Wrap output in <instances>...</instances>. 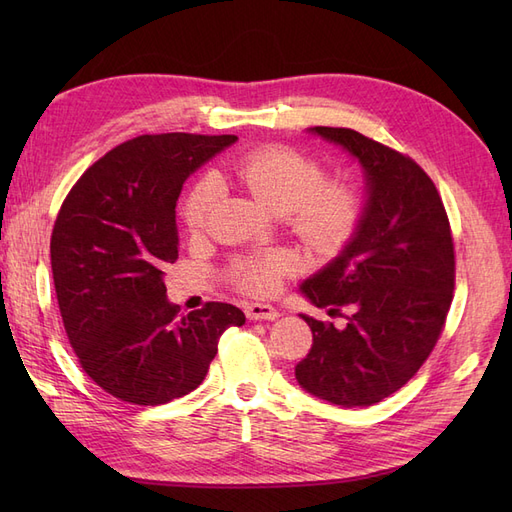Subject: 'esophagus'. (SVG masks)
<instances>
[{
    "label": "esophagus",
    "mask_w": 512,
    "mask_h": 512,
    "mask_svg": "<svg viewBox=\"0 0 512 512\" xmlns=\"http://www.w3.org/2000/svg\"><path fill=\"white\" fill-rule=\"evenodd\" d=\"M245 316L247 320H277L280 318V312L271 305H262V303H250L245 307Z\"/></svg>",
    "instance_id": "esophagus-1"
}]
</instances>
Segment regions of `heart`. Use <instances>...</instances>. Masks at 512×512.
Wrapping results in <instances>:
<instances>
[{
	"label": "heart",
	"instance_id": "1",
	"mask_svg": "<svg viewBox=\"0 0 512 512\" xmlns=\"http://www.w3.org/2000/svg\"><path fill=\"white\" fill-rule=\"evenodd\" d=\"M230 175L262 203L286 213V222L309 250L337 254L354 237L363 218V200L346 179H327L324 166L288 145H260L230 164ZM222 183L215 175L194 181L181 205V220L190 232L203 230L220 200ZM297 269L288 252H265L232 260L230 282L252 297H269Z\"/></svg>",
	"mask_w": 512,
	"mask_h": 512
}]
</instances>
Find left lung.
Here are the masks:
<instances>
[{
    "instance_id": "obj_1",
    "label": "left lung",
    "mask_w": 512,
    "mask_h": 512,
    "mask_svg": "<svg viewBox=\"0 0 512 512\" xmlns=\"http://www.w3.org/2000/svg\"><path fill=\"white\" fill-rule=\"evenodd\" d=\"M365 168L369 200L342 256L303 284L316 307L312 348L294 367L305 391L337 406H371L393 395L438 344L455 290V243L436 183L406 153L350 128L316 126Z\"/></svg>"
}]
</instances>
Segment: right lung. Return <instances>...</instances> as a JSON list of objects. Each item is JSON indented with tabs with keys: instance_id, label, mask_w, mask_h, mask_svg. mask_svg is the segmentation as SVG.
Instances as JSON below:
<instances>
[{
	"instance_id": "right-lung-1",
	"label": "right lung",
	"mask_w": 512,
	"mask_h": 512,
	"mask_svg": "<svg viewBox=\"0 0 512 512\" xmlns=\"http://www.w3.org/2000/svg\"><path fill=\"white\" fill-rule=\"evenodd\" d=\"M235 134H143L91 164L51 235L59 314L85 374L134 406H160L205 380L226 329L245 316L211 301L188 316L166 301L179 256L175 205L192 170Z\"/></svg>"
}]
</instances>
